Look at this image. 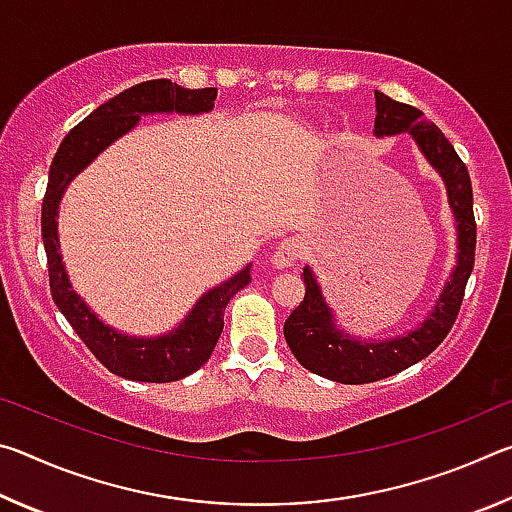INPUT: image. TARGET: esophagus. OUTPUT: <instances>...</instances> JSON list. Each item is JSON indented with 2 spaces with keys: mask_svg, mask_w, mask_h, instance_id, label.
I'll return each instance as SVG.
<instances>
[{
  "mask_svg": "<svg viewBox=\"0 0 512 512\" xmlns=\"http://www.w3.org/2000/svg\"><path fill=\"white\" fill-rule=\"evenodd\" d=\"M302 255H305V244H302L298 237H287L275 246L271 255V264L275 268H291Z\"/></svg>",
  "mask_w": 512,
  "mask_h": 512,
  "instance_id": "esophagus-1",
  "label": "esophagus"
}]
</instances>
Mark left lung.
I'll return each instance as SVG.
<instances>
[{
  "mask_svg": "<svg viewBox=\"0 0 512 512\" xmlns=\"http://www.w3.org/2000/svg\"><path fill=\"white\" fill-rule=\"evenodd\" d=\"M377 119L375 135L411 133L422 153L427 155L431 167H436L445 178L449 205H452L458 223V264L447 282L443 296L438 298L427 320L420 329L402 336V339L384 343H366L348 339L334 327L332 311L327 309L320 289L309 268L302 271L305 280V300L291 311L284 323V339H287L293 357L300 366L325 379L339 384H370L397 372L411 368L413 363L438 348L445 341L449 329L456 323L458 311L463 305L465 287L474 268L476 248V221L470 173L465 162L458 158L452 142L436 124L424 119V112L409 103L393 101L384 92H375Z\"/></svg>",
  "mask_w": 512,
  "mask_h": 512,
  "instance_id": "left-lung-1",
  "label": "left lung"
}]
</instances>
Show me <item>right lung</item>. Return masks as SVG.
<instances>
[{
	"label": "right lung",
	"mask_w": 512,
	"mask_h": 512,
	"mask_svg": "<svg viewBox=\"0 0 512 512\" xmlns=\"http://www.w3.org/2000/svg\"><path fill=\"white\" fill-rule=\"evenodd\" d=\"M216 88L187 90L169 79H155L137 83L117 97L103 103L92 115L76 124L60 142L49 169V183L42 201V241H45L49 289L60 314L88 345V350L103 363L112 375L133 381H149V384H169L192 375L210 359L216 341L223 332V311L230 298L248 287L250 266L237 273L221 287L207 291L196 302L192 314L185 318L176 332L162 339H128L101 323V320L85 307V302L72 291L67 280L63 259L58 253V203L65 187L76 173L97 158L110 142L140 121V115L149 112H171L180 115H196L214 108Z\"/></svg>",
	"instance_id": "obj_1"
}]
</instances>
